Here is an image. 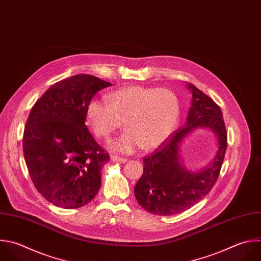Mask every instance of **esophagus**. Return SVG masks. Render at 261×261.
Returning <instances> with one entry per match:
<instances>
[{
    "mask_svg": "<svg viewBox=\"0 0 261 261\" xmlns=\"http://www.w3.org/2000/svg\"><path fill=\"white\" fill-rule=\"evenodd\" d=\"M111 159H112L113 161H118V162H121V163L127 162V159H126V158H124V157H119V156H117V155H112V156H111Z\"/></svg>",
    "mask_w": 261,
    "mask_h": 261,
    "instance_id": "1",
    "label": "esophagus"
}]
</instances>
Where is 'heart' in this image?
<instances>
[{
  "instance_id": "1",
  "label": "heart",
  "mask_w": 261,
  "mask_h": 261,
  "mask_svg": "<svg viewBox=\"0 0 261 261\" xmlns=\"http://www.w3.org/2000/svg\"><path fill=\"white\" fill-rule=\"evenodd\" d=\"M178 117L179 102L173 92L138 86L112 92L108 103L92 99L86 108V122L100 140H108L123 121L126 132L110 143L112 150L123 153L139 147H158L170 135Z\"/></svg>"
}]
</instances>
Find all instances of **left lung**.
<instances>
[{
	"mask_svg": "<svg viewBox=\"0 0 261 261\" xmlns=\"http://www.w3.org/2000/svg\"><path fill=\"white\" fill-rule=\"evenodd\" d=\"M192 106L187 124L174 130L151 154L143 157L144 172L135 187L138 203L156 215H173L202 200L216 182L227 146V134L220 107L189 84ZM210 127L218 136L219 151L213 163L199 173L186 171L178 161V145L197 127Z\"/></svg>",
	"mask_w": 261,
	"mask_h": 261,
	"instance_id": "left-lung-1",
	"label": "left lung"
}]
</instances>
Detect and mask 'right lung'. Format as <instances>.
I'll use <instances>...</instances> for the list:
<instances>
[{
	"instance_id": "right-lung-1",
	"label": "right lung",
	"mask_w": 261,
	"mask_h": 261,
	"mask_svg": "<svg viewBox=\"0 0 261 261\" xmlns=\"http://www.w3.org/2000/svg\"><path fill=\"white\" fill-rule=\"evenodd\" d=\"M111 84L76 74L50 87L35 103L23 133V154L39 193L58 207L91 202L101 187V169L110 156L86 125V108Z\"/></svg>"
}]
</instances>
